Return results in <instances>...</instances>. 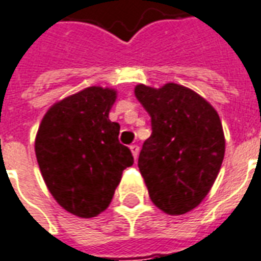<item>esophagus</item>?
Segmentation results:
<instances>
[{
  "label": "esophagus",
  "mask_w": 261,
  "mask_h": 261,
  "mask_svg": "<svg viewBox=\"0 0 261 261\" xmlns=\"http://www.w3.org/2000/svg\"><path fill=\"white\" fill-rule=\"evenodd\" d=\"M130 151H131V153H133L134 159H137V156H138V152H140V147H138V145H130Z\"/></svg>",
  "instance_id": "obj_1"
}]
</instances>
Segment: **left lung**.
Here are the masks:
<instances>
[{"mask_svg": "<svg viewBox=\"0 0 261 261\" xmlns=\"http://www.w3.org/2000/svg\"><path fill=\"white\" fill-rule=\"evenodd\" d=\"M151 116L152 134L142 145L138 168L152 202L169 215L196 208L211 190L225 153L217 110L186 86H136Z\"/></svg>", "mask_w": 261, "mask_h": 261, "instance_id": "8db88e82", "label": "left lung"}]
</instances>
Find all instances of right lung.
Returning <instances> with one entry per match:
<instances>
[{"mask_svg":"<svg viewBox=\"0 0 261 261\" xmlns=\"http://www.w3.org/2000/svg\"><path fill=\"white\" fill-rule=\"evenodd\" d=\"M114 100V89L89 86L54 103L37 130L35 152L48 192L81 218L109 207L123 170L134 164L119 141L120 124L109 120Z\"/></svg>","mask_w":261,"mask_h":261,"instance_id":"1","label":"right lung"}]
</instances>
